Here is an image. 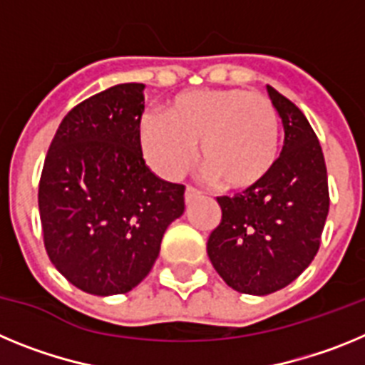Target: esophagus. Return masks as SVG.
<instances>
[{
  "label": "esophagus",
  "mask_w": 365,
  "mask_h": 365,
  "mask_svg": "<svg viewBox=\"0 0 365 365\" xmlns=\"http://www.w3.org/2000/svg\"><path fill=\"white\" fill-rule=\"evenodd\" d=\"M201 193H199V190H195L193 186H186V192H185V201L186 202H192L193 199H197Z\"/></svg>",
  "instance_id": "1"
}]
</instances>
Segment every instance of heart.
<instances>
[{
	"label": "heart",
	"instance_id": "heart-1",
	"mask_svg": "<svg viewBox=\"0 0 365 365\" xmlns=\"http://www.w3.org/2000/svg\"><path fill=\"white\" fill-rule=\"evenodd\" d=\"M138 137L148 163L164 177L185 172L199 143L202 170L222 188L245 190L278 160L279 117L261 93L193 89L170 100L164 117H143Z\"/></svg>",
	"mask_w": 365,
	"mask_h": 365
}]
</instances>
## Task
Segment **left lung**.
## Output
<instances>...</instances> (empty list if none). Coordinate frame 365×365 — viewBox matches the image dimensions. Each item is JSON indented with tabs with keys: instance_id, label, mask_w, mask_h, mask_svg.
Returning a JSON list of instances; mask_svg holds the SVG:
<instances>
[{
	"instance_id": "8db88e82",
	"label": "left lung",
	"mask_w": 365,
	"mask_h": 365,
	"mask_svg": "<svg viewBox=\"0 0 365 365\" xmlns=\"http://www.w3.org/2000/svg\"><path fill=\"white\" fill-rule=\"evenodd\" d=\"M282 118V155L265 179L234 197H217L221 222L206 252L228 287L265 296L311 265L329 214L327 168L318 137L291 100L267 86Z\"/></svg>"
}]
</instances>
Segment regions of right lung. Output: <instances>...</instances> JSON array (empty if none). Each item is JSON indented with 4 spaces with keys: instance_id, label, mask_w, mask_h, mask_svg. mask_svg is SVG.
<instances>
[{
    "instance_id": "obj_1",
    "label": "right lung",
    "mask_w": 365,
    "mask_h": 365,
    "mask_svg": "<svg viewBox=\"0 0 365 365\" xmlns=\"http://www.w3.org/2000/svg\"><path fill=\"white\" fill-rule=\"evenodd\" d=\"M144 83H118L71 109L43 163L38 190L49 259L95 296L130 292L150 274L185 186L146 166L138 137Z\"/></svg>"
}]
</instances>
